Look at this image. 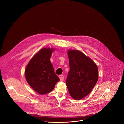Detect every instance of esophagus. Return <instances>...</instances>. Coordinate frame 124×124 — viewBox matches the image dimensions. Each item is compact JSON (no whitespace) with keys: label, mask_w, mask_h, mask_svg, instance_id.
Listing matches in <instances>:
<instances>
[{"label":"esophagus","mask_w":124,"mask_h":124,"mask_svg":"<svg viewBox=\"0 0 124 124\" xmlns=\"http://www.w3.org/2000/svg\"><path fill=\"white\" fill-rule=\"evenodd\" d=\"M59 77L61 81H63V79H64V76L63 75H59Z\"/></svg>","instance_id":"esophagus-1"}]
</instances>
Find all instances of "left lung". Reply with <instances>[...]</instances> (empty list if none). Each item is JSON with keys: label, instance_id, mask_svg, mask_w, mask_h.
<instances>
[{"label": "left lung", "instance_id": "obj_1", "mask_svg": "<svg viewBox=\"0 0 124 124\" xmlns=\"http://www.w3.org/2000/svg\"><path fill=\"white\" fill-rule=\"evenodd\" d=\"M70 70L66 84L71 96L80 100L92 91L98 79V70L95 63L79 51L68 52Z\"/></svg>", "mask_w": 124, "mask_h": 124}]
</instances>
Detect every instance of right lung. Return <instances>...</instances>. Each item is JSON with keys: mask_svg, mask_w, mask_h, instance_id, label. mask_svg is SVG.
<instances>
[{"mask_svg": "<svg viewBox=\"0 0 124 124\" xmlns=\"http://www.w3.org/2000/svg\"><path fill=\"white\" fill-rule=\"evenodd\" d=\"M53 51V49H42L33 57L25 69V75L27 82L40 94L52 91L60 81L50 61Z\"/></svg>", "mask_w": 124, "mask_h": 124, "instance_id": "right-lung-1", "label": "right lung"}]
</instances>
